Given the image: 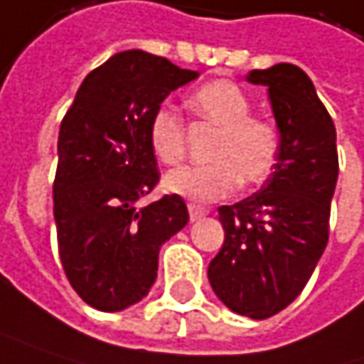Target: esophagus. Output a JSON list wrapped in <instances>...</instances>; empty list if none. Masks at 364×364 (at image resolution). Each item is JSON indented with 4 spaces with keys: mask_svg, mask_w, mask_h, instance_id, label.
<instances>
[{
    "mask_svg": "<svg viewBox=\"0 0 364 364\" xmlns=\"http://www.w3.org/2000/svg\"><path fill=\"white\" fill-rule=\"evenodd\" d=\"M188 213H191V221H198V220H203L209 211H207L205 207H200V205L191 203V205H188Z\"/></svg>",
    "mask_w": 364,
    "mask_h": 364,
    "instance_id": "esophagus-1",
    "label": "esophagus"
}]
</instances>
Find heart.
Returning <instances> with one entry per match:
<instances>
[{"instance_id": "b5f03b06", "label": "heart", "mask_w": 364, "mask_h": 364, "mask_svg": "<svg viewBox=\"0 0 364 364\" xmlns=\"http://www.w3.org/2000/svg\"><path fill=\"white\" fill-rule=\"evenodd\" d=\"M188 107L200 122L218 128L207 153L211 164L169 171L164 180L169 193L193 203H213L236 193L240 184L267 180L282 136L272 119L250 114L247 92L230 80H213L188 97ZM149 144L161 164L176 166L186 157V128L169 105H159L149 119Z\"/></svg>"}]
</instances>
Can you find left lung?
Returning a JSON list of instances; mask_svg holds the SVG:
<instances>
[{
  "label": "left lung",
  "instance_id": "obj_1",
  "mask_svg": "<svg viewBox=\"0 0 364 364\" xmlns=\"http://www.w3.org/2000/svg\"><path fill=\"white\" fill-rule=\"evenodd\" d=\"M247 80L269 91L279 157L259 193L218 209L225 238L207 275L228 309L267 319L302 292L327 247L338 149L331 116L299 65L250 70Z\"/></svg>",
  "mask_w": 364,
  "mask_h": 364
}]
</instances>
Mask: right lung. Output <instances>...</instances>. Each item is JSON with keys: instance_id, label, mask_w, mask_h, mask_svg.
I'll return each instance as SVG.
<instances>
[{"instance_id": "obj_1", "label": "right lung", "mask_w": 364, "mask_h": 364, "mask_svg": "<svg viewBox=\"0 0 364 364\" xmlns=\"http://www.w3.org/2000/svg\"><path fill=\"white\" fill-rule=\"evenodd\" d=\"M198 72L139 49L116 53L82 80L58 139L53 218L65 277L97 311L143 300L159 248L188 223L182 196L141 207L159 182L149 119Z\"/></svg>"}]
</instances>
